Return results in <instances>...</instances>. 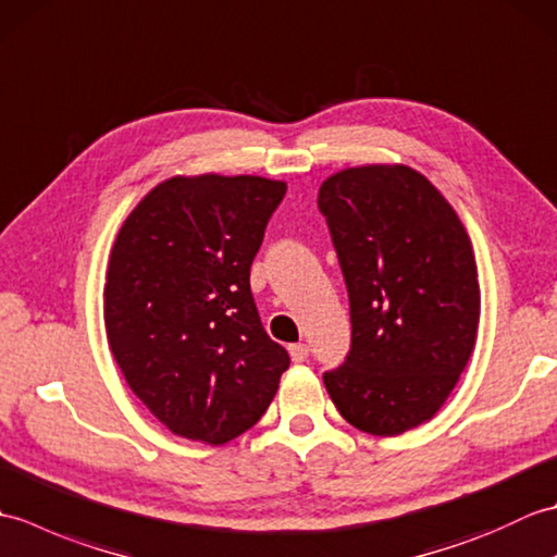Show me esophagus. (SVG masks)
Masks as SVG:
<instances>
[{"mask_svg": "<svg viewBox=\"0 0 557 557\" xmlns=\"http://www.w3.org/2000/svg\"><path fill=\"white\" fill-rule=\"evenodd\" d=\"M289 357H292L294 363H301V361L309 359V347L301 345V342H299V345H289Z\"/></svg>", "mask_w": 557, "mask_h": 557, "instance_id": "1", "label": "esophagus"}]
</instances>
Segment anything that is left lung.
<instances>
[{
    "mask_svg": "<svg viewBox=\"0 0 557 557\" xmlns=\"http://www.w3.org/2000/svg\"><path fill=\"white\" fill-rule=\"evenodd\" d=\"M349 292L351 349L323 375L354 429L393 437L431 421L476 345L474 248L455 208L407 164H361L321 184Z\"/></svg>",
    "mask_w": 557,
    "mask_h": 557,
    "instance_id": "obj_1",
    "label": "left lung"
}]
</instances>
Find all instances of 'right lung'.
<instances>
[{"label": "right lung", "mask_w": 557, "mask_h": 557, "mask_svg": "<svg viewBox=\"0 0 557 557\" xmlns=\"http://www.w3.org/2000/svg\"><path fill=\"white\" fill-rule=\"evenodd\" d=\"M285 194L265 176L176 174L116 234L102 294L110 349L174 435L230 443L277 393L289 354L260 325L248 275Z\"/></svg>", "instance_id": "right-lung-1"}]
</instances>
